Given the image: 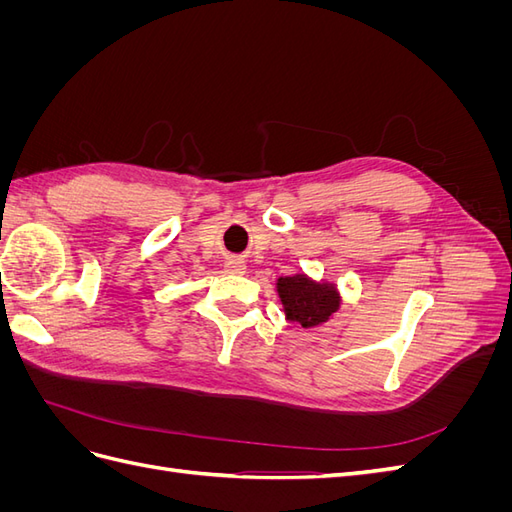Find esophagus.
Masks as SVG:
<instances>
[{"mask_svg":"<svg viewBox=\"0 0 512 512\" xmlns=\"http://www.w3.org/2000/svg\"><path fill=\"white\" fill-rule=\"evenodd\" d=\"M224 269H226V273H245V262L241 258L230 256L224 262Z\"/></svg>","mask_w":512,"mask_h":512,"instance_id":"esophagus-1","label":"esophagus"}]
</instances>
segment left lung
Here are the masks:
<instances>
[{"label": "left lung", "mask_w": 512, "mask_h": 512, "mask_svg": "<svg viewBox=\"0 0 512 512\" xmlns=\"http://www.w3.org/2000/svg\"><path fill=\"white\" fill-rule=\"evenodd\" d=\"M277 292H280L286 318L299 322L305 329L327 322L339 307V294L333 286L314 284L305 275L280 277Z\"/></svg>", "instance_id": "obj_1"}]
</instances>
